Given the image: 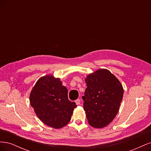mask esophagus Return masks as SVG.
I'll list each match as a JSON object with an SVG mask.
<instances>
[{
  "label": "esophagus",
  "mask_w": 151,
  "mask_h": 151,
  "mask_svg": "<svg viewBox=\"0 0 151 151\" xmlns=\"http://www.w3.org/2000/svg\"><path fill=\"white\" fill-rule=\"evenodd\" d=\"M76 104H77V105H79L80 104V103H81V100L79 99H77V100H76Z\"/></svg>",
  "instance_id": "1"
}]
</instances>
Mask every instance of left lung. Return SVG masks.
Here are the masks:
<instances>
[{"instance_id": "8db88e82", "label": "left lung", "mask_w": 151, "mask_h": 151, "mask_svg": "<svg viewBox=\"0 0 151 151\" xmlns=\"http://www.w3.org/2000/svg\"><path fill=\"white\" fill-rule=\"evenodd\" d=\"M83 107L89 124L100 129L109 125L119 111L123 96L120 82L107 69L101 68L89 74Z\"/></svg>"}]
</instances>
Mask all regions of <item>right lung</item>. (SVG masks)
Listing matches in <instances>:
<instances>
[{
  "mask_svg": "<svg viewBox=\"0 0 151 151\" xmlns=\"http://www.w3.org/2000/svg\"><path fill=\"white\" fill-rule=\"evenodd\" d=\"M68 91L59 78L47 75L36 82L29 95L31 106L45 125L60 129L70 121L75 102L68 99Z\"/></svg>",
  "mask_w": 151,
  "mask_h": 151,
  "instance_id": "right-lung-1",
  "label": "right lung"
}]
</instances>
